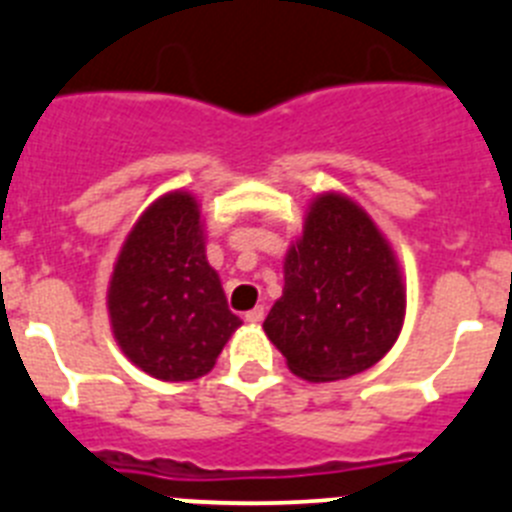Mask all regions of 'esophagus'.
Returning a JSON list of instances; mask_svg holds the SVG:
<instances>
[{"label": "esophagus", "instance_id": "1", "mask_svg": "<svg viewBox=\"0 0 512 512\" xmlns=\"http://www.w3.org/2000/svg\"><path fill=\"white\" fill-rule=\"evenodd\" d=\"M261 320H264V307H253V310L246 312V323L259 325Z\"/></svg>", "mask_w": 512, "mask_h": 512}]
</instances>
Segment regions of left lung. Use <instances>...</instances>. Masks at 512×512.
I'll list each match as a JSON object with an SVG mask.
<instances>
[{"label":"left lung","mask_w":512,"mask_h":512,"mask_svg":"<svg viewBox=\"0 0 512 512\" xmlns=\"http://www.w3.org/2000/svg\"><path fill=\"white\" fill-rule=\"evenodd\" d=\"M405 307L400 261L372 215L343 192L312 197L264 320L289 372L307 382L366 372L400 338Z\"/></svg>","instance_id":"left-lung-1"}]
</instances>
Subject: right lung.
I'll return each instance as SVG.
<instances>
[{
    "label": "right lung",
    "mask_w": 512,
    "mask_h": 512,
    "mask_svg": "<svg viewBox=\"0 0 512 512\" xmlns=\"http://www.w3.org/2000/svg\"><path fill=\"white\" fill-rule=\"evenodd\" d=\"M205 241L197 197L171 189L140 212L112 266V336L140 372L161 382L205 377L243 325L228 310Z\"/></svg>",
    "instance_id": "1"
}]
</instances>
